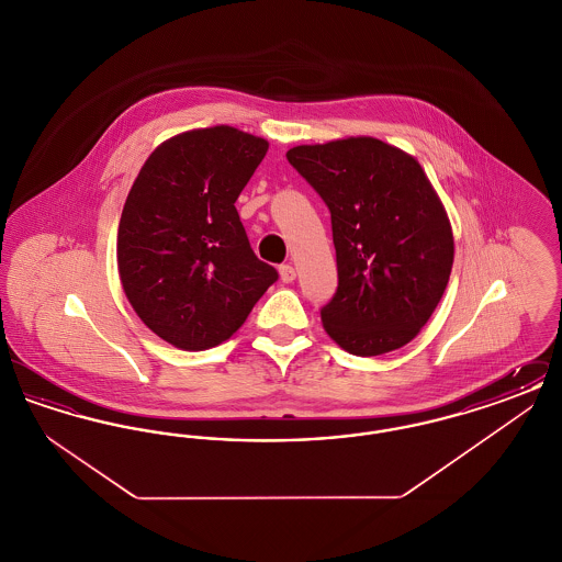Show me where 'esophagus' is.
Listing matches in <instances>:
<instances>
[{
	"mask_svg": "<svg viewBox=\"0 0 562 562\" xmlns=\"http://www.w3.org/2000/svg\"><path fill=\"white\" fill-rule=\"evenodd\" d=\"M278 271H280V280H282V282H284V284H291V282H293V280H294L293 266H289V263H286V266H280V268H278Z\"/></svg>",
	"mask_w": 562,
	"mask_h": 562,
	"instance_id": "34e87169",
	"label": "esophagus"
}]
</instances>
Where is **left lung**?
I'll return each mask as SVG.
<instances>
[{
	"label": "left lung",
	"mask_w": 562,
	"mask_h": 562,
	"mask_svg": "<svg viewBox=\"0 0 562 562\" xmlns=\"http://www.w3.org/2000/svg\"><path fill=\"white\" fill-rule=\"evenodd\" d=\"M330 213L339 286L321 310L349 353L379 356L426 326L453 268V232L419 161L371 136L286 151Z\"/></svg>",
	"instance_id": "1"
}]
</instances>
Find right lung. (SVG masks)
<instances>
[{
    "label": "right lung",
    "mask_w": 562,
    "mask_h": 562,
    "mask_svg": "<svg viewBox=\"0 0 562 562\" xmlns=\"http://www.w3.org/2000/svg\"><path fill=\"white\" fill-rule=\"evenodd\" d=\"M268 140L229 126L179 134L143 164L117 229V268L134 312L175 348L229 339L278 280L257 259L236 200Z\"/></svg>",
    "instance_id": "add662e5"
}]
</instances>
